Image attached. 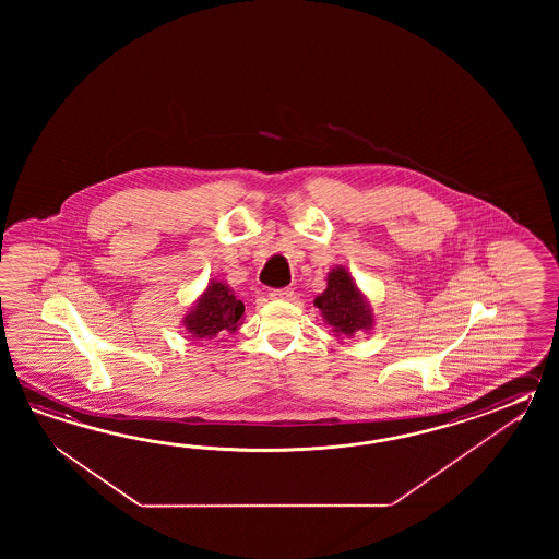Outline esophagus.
Instances as JSON below:
<instances>
[{
	"label": "esophagus",
	"mask_w": 559,
	"mask_h": 559,
	"mask_svg": "<svg viewBox=\"0 0 559 559\" xmlns=\"http://www.w3.org/2000/svg\"><path fill=\"white\" fill-rule=\"evenodd\" d=\"M272 299H282V301H289V299H294V289H289V287H282V289H274L272 294H270Z\"/></svg>",
	"instance_id": "esophagus-1"
}]
</instances>
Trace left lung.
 Returning a JSON list of instances; mask_svg holds the SVG:
<instances>
[{"mask_svg":"<svg viewBox=\"0 0 559 559\" xmlns=\"http://www.w3.org/2000/svg\"><path fill=\"white\" fill-rule=\"evenodd\" d=\"M313 304L320 308L321 318L340 340L369 332L376 323L368 299L359 292L344 265H335L328 274V287L316 297Z\"/></svg>","mask_w":559,"mask_h":559,"instance_id":"1","label":"left lung"}]
</instances>
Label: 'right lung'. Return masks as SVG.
Segmentation results:
<instances>
[{"label": "right lung", "instance_id": "right-lung-1", "mask_svg": "<svg viewBox=\"0 0 559 559\" xmlns=\"http://www.w3.org/2000/svg\"><path fill=\"white\" fill-rule=\"evenodd\" d=\"M243 311L246 306L236 292L224 282L212 280L186 313L183 325L193 340H215L217 335L238 332Z\"/></svg>", "mask_w": 559, "mask_h": 559}]
</instances>
